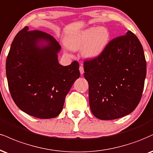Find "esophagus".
Listing matches in <instances>:
<instances>
[{
    "label": "esophagus",
    "instance_id": "esophagus-1",
    "mask_svg": "<svg viewBox=\"0 0 153 153\" xmlns=\"http://www.w3.org/2000/svg\"><path fill=\"white\" fill-rule=\"evenodd\" d=\"M79 70H80V74L82 75L84 73V68L83 67H82V65H80V67H79Z\"/></svg>",
    "mask_w": 153,
    "mask_h": 153
}]
</instances>
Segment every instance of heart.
<instances>
[{"label": "heart", "mask_w": 153, "mask_h": 153, "mask_svg": "<svg viewBox=\"0 0 153 153\" xmlns=\"http://www.w3.org/2000/svg\"><path fill=\"white\" fill-rule=\"evenodd\" d=\"M109 38V31L105 27H91L69 37L66 40V45L73 51L83 48V56L93 59L102 54Z\"/></svg>", "instance_id": "b5f03b06"}]
</instances>
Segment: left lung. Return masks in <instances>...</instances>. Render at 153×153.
Listing matches in <instances>:
<instances>
[{
	"label": "left lung",
	"instance_id": "obj_1",
	"mask_svg": "<svg viewBox=\"0 0 153 153\" xmlns=\"http://www.w3.org/2000/svg\"><path fill=\"white\" fill-rule=\"evenodd\" d=\"M91 112L100 120H115L132 113L140 101L146 60L137 37L126 35L110 40L100 56L84 61Z\"/></svg>",
	"mask_w": 153,
	"mask_h": 153
}]
</instances>
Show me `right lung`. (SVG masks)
Segmentation results:
<instances>
[{"mask_svg": "<svg viewBox=\"0 0 153 153\" xmlns=\"http://www.w3.org/2000/svg\"><path fill=\"white\" fill-rule=\"evenodd\" d=\"M58 42L41 30L25 26L13 40L6 59L8 88L18 108L35 117L49 119L61 113L65 96L80 77L79 63L59 64Z\"/></svg>", "mask_w": 153, "mask_h": 153, "instance_id": "1", "label": "right lung"}]
</instances>
